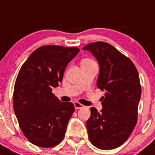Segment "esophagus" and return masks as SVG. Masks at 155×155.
<instances>
[{
    "mask_svg": "<svg viewBox=\"0 0 155 155\" xmlns=\"http://www.w3.org/2000/svg\"><path fill=\"white\" fill-rule=\"evenodd\" d=\"M73 104H74V107L76 109H80L84 107V105H82L81 103H79V102H73Z\"/></svg>",
    "mask_w": 155,
    "mask_h": 155,
    "instance_id": "1",
    "label": "esophagus"
}]
</instances>
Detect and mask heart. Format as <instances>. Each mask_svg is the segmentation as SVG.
Returning a JSON list of instances; mask_svg holds the SVG:
<instances>
[{"label": "heart", "instance_id": "obj_1", "mask_svg": "<svg viewBox=\"0 0 155 155\" xmlns=\"http://www.w3.org/2000/svg\"><path fill=\"white\" fill-rule=\"evenodd\" d=\"M91 61H94L90 59V58H84V59H82V61H81V63H89V62H91Z\"/></svg>", "mask_w": 155, "mask_h": 155}]
</instances>
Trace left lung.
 <instances>
[{
    "instance_id": "obj_1",
    "label": "left lung",
    "mask_w": 155,
    "mask_h": 155,
    "mask_svg": "<svg viewBox=\"0 0 155 155\" xmlns=\"http://www.w3.org/2000/svg\"><path fill=\"white\" fill-rule=\"evenodd\" d=\"M99 64L97 87L105 91L102 109L91 107L86 123L88 137L102 150L116 149L127 140L137 122L141 96L139 73L131 59L104 41L85 45Z\"/></svg>"
}]
</instances>
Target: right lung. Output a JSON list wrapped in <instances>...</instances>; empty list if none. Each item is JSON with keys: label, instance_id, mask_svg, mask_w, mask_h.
<instances>
[{"label": "right lung", "instance_id": "1", "mask_svg": "<svg viewBox=\"0 0 155 155\" xmlns=\"http://www.w3.org/2000/svg\"><path fill=\"white\" fill-rule=\"evenodd\" d=\"M77 48L45 45L32 52L23 64L15 83L13 108L19 126L31 143L42 148L64 139L74 112L72 102H62L52 93L58 87Z\"/></svg>", "mask_w": 155, "mask_h": 155}]
</instances>
